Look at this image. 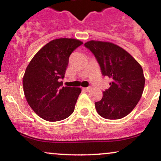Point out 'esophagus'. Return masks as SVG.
Instances as JSON below:
<instances>
[{
    "label": "esophagus",
    "instance_id": "34e87169",
    "mask_svg": "<svg viewBox=\"0 0 161 161\" xmlns=\"http://www.w3.org/2000/svg\"><path fill=\"white\" fill-rule=\"evenodd\" d=\"M91 87H87V88H83L82 89L84 90L85 92H88V91H90V90H91Z\"/></svg>",
    "mask_w": 161,
    "mask_h": 161
}]
</instances>
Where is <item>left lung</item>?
<instances>
[{"instance_id": "1", "label": "left lung", "mask_w": 161, "mask_h": 161, "mask_svg": "<svg viewBox=\"0 0 161 161\" xmlns=\"http://www.w3.org/2000/svg\"><path fill=\"white\" fill-rule=\"evenodd\" d=\"M85 46L94 53L104 76L111 79L110 87L95 103L97 114L108 119L125 117L141 99L145 79L141 65L119 46L92 40Z\"/></svg>"}]
</instances>
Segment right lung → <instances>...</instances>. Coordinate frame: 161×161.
Wrapping results in <instances>:
<instances>
[{"label":"right lung","instance_id":"right-lung-1","mask_svg":"<svg viewBox=\"0 0 161 161\" xmlns=\"http://www.w3.org/2000/svg\"><path fill=\"white\" fill-rule=\"evenodd\" d=\"M83 42L62 38L51 41L33 57L23 78V91L31 108L49 122L63 120L74 111L80 88L62 87L69 57Z\"/></svg>","mask_w":161,"mask_h":161}]
</instances>
